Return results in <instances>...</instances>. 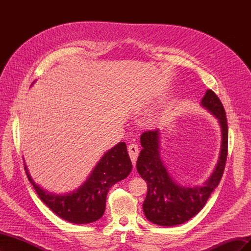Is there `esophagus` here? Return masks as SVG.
<instances>
[{
  "mask_svg": "<svg viewBox=\"0 0 251 251\" xmlns=\"http://www.w3.org/2000/svg\"><path fill=\"white\" fill-rule=\"evenodd\" d=\"M127 153H128V155H130L133 165H135L136 160H137V156L139 154V148L137 144H130L127 148Z\"/></svg>",
  "mask_w": 251,
  "mask_h": 251,
  "instance_id": "obj_1",
  "label": "esophagus"
}]
</instances>
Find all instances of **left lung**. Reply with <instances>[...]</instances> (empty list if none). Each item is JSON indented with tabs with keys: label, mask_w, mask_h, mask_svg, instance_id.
<instances>
[{
	"label": "left lung",
	"mask_w": 251,
	"mask_h": 251,
	"mask_svg": "<svg viewBox=\"0 0 251 251\" xmlns=\"http://www.w3.org/2000/svg\"><path fill=\"white\" fill-rule=\"evenodd\" d=\"M201 107L216 117L221 127V150L217 165L209 178L201 185H181L171 176L160 155L159 128L147 131L140 136L142 150L136 166L148 183V193L142 207L144 215L151 223L160 226L185 223L204 207L222 178L228 142L226 114L222 102L211 90L206 91Z\"/></svg>",
	"instance_id": "8db88e82"
}]
</instances>
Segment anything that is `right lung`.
<instances>
[{
    "label": "right lung",
    "mask_w": 251,
    "mask_h": 251,
    "mask_svg": "<svg viewBox=\"0 0 251 251\" xmlns=\"http://www.w3.org/2000/svg\"><path fill=\"white\" fill-rule=\"evenodd\" d=\"M24 165L30 183L41 200L58 217L74 224H88L100 219L110 187L126 178L132 171L125 142H118L105 151L86 181L70 193L54 194L46 191L35 183L26 163Z\"/></svg>",
    "instance_id": "add662e5"
}]
</instances>
